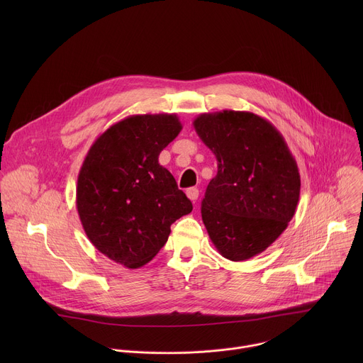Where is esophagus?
<instances>
[{"mask_svg": "<svg viewBox=\"0 0 363 363\" xmlns=\"http://www.w3.org/2000/svg\"><path fill=\"white\" fill-rule=\"evenodd\" d=\"M185 192H186V196H188L192 202H195V201L198 199V194H199V191H198L196 188H194V186H192V188H188Z\"/></svg>", "mask_w": 363, "mask_h": 363, "instance_id": "esophagus-1", "label": "esophagus"}]
</instances>
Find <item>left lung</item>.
Returning <instances> with one entry per match:
<instances>
[{"instance_id":"1","label":"left lung","mask_w":363,"mask_h":363,"mask_svg":"<svg viewBox=\"0 0 363 363\" xmlns=\"http://www.w3.org/2000/svg\"><path fill=\"white\" fill-rule=\"evenodd\" d=\"M217 158L201 214L218 252L244 262L287 228L300 196V174L283 135L251 112L223 111L194 119Z\"/></svg>"}]
</instances>
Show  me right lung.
<instances>
[{
  "label": "right lung",
  "instance_id": "1",
  "mask_svg": "<svg viewBox=\"0 0 363 363\" xmlns=\"http://www.w3.org/2000/svg\"><path fill=\"white\" fill-rule=\"evenodd\" d=\"M175 113L132 115L90 146L77 178L76 206L90 242L128 269L149 263L171 224L192 211L158 158L181 132Z\"/></svg>",
  "mask_w": 363,
  "mask_h": 363
}]
</instances>
